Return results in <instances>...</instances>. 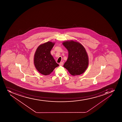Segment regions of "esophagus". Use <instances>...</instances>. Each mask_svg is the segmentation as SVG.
Returning a JSON list of instances; mask_svg holds the SVG:
<instances>
[{
  "instance_id": "obj_1",
  "label": "esophagus",
  "mask_w": 122,
  "mask_h": 122,
  "mask_svg": "<svg viewBox=\"0 0 122 122\" xmlns=\"http://www.w3.org/2000/svg\"><path fill=\"white\" fill-rule=\"evenodd\" d=\"M59 65H60V66H62L63 65V62H61L59 64Z\"/></svg>"
}]
</instances>
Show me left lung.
<instances>
[{
	"label": "left lung",
	"instance_id": "obj_1",
	"mask_svg": "<svg viewBox=\"0 0 122 122\" xmlns=\"http://www.w3.org/2000/svg\"><path fill=\"white\" fill-rule=\"evenodd\" d=\"M68 51V57L63 66L72 76L80 75L88 67L89 59L86 49L79 42L73 41L62 43Z\"/></svg>",
	"mask_w": 122,
	"mask_h": 122
}]
</instances>
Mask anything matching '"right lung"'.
<instances>
[{
  "instance_id": "right-lung-1",
  "label": "right lung",
  "mask_w": 122,
  "mask_h": 122,
  "mask_svg": "<svg viewBox=\"0 0 122 122\" xmlns=\"http://www.w3.org/2000/svg\"><path fill=\"white\" fill-rule=\"evenodd\" d=\"M54 44L49 41L40 45L35 54L34 63L35 68L39 72L45 76L49 75L59 66L51 54Z\"/></svg>"
}]
</instances>
